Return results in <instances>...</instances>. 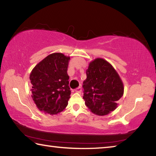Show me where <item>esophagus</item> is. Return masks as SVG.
<instances>
[{
	"mask_svg": "<svg viewBox=\"0 0 156 156\" xmlns=\"http://www.w3.org/2000/svg\"><path fill=\"white\" fill-rule=\"evenodd\" d=\"M75 91L76 92V93H81V91H82L81 87H78L76 88V89H75Z\"/></svg>",
	"mask_w": 156,
	"mask_h": 156,
	"instance_id": "esophagus-1",
	"label": "esophagus"
}]
</instances>
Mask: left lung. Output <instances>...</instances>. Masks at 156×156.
<instances>
[{"label": "left lung", "mask_w": 156, "mask_h": 156, "mask_svg": "<svg viewBox=\"0 0 156 156\" xmlns=\"http://www.w3.org/2000/svg\"><path fill=\"white\" fill-rule=\"evenodd\" d=\"M83 82V99L91 112L106 115L118 106L124 84L118 72L106 60L97 58L89 62Z\"/></svg>", "instance_id": "obj_1"}]
</instances>
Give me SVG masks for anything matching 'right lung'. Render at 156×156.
<instances>
[{"label": "right lung", "mask_w": 156, "mask_h": 156, "mask_svg": "<svg viewBox=\"0 0 156 156\" xmlns=\"http://www.w3.org/2000/svg\"><path fill=\"white\" fill-rule=\"evenodd\" d=\"M69 60L62 53H53L31 72V97L41 112L55 115L67 106L71 94L67 73Z\"/></svg>", "instance_id": "1"}]
</instances>
